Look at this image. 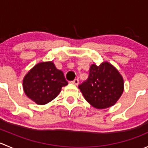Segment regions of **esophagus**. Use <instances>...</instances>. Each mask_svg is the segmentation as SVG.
Returning <instances> with one entry per match:
<instances>
[{"label":"esophagus","instance_id":"obj_1","mask_svg":"<svg viewBox=\"0 0 148 148\" xmlns=\"http://www.w3.org/2000/svg\"><path fill=\"white\" fill-rule=\"evenodd\" d=\"M71 82H72V84H75V85H78L79 83V81L78 79H74V81Z\"/></svg>","mask_w":148,"mask_h":148}]
</instances>
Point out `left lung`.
<instances>
[{"mask_svg":"<svg viewBox=\"0 0 148 148\" xmlns=\"http://www.w3.org/2000/svg\"><path fill=\"white\" fill-rule=\"evenodd\" d=\"M84 99L97 109L112 107L124 91V80L117 69L109 62L91 65L87 79L79 86Z\"/></svg>","mask_w":148,"mask_h":148,"instance_id":"1","label":"left lung"}]
</instances>
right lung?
Here are the masks:
<instances>
[{"instance_id":"right-lung-1","label":"right lung","mask_w":148,"mask_h":148,"mask_svg":"<svg viewBox=\"0 0 148 148\" xmlns=\"http://www.w3.org/2000/svg\"><path fill=\"white\" fill-rule=\"evenodd\" d=\"M67 84L64 73L57 69L52 62L37 64L23 80V88L26 96L40 105L55 99L62 86Z\"/></svg>"}]
</instances>
